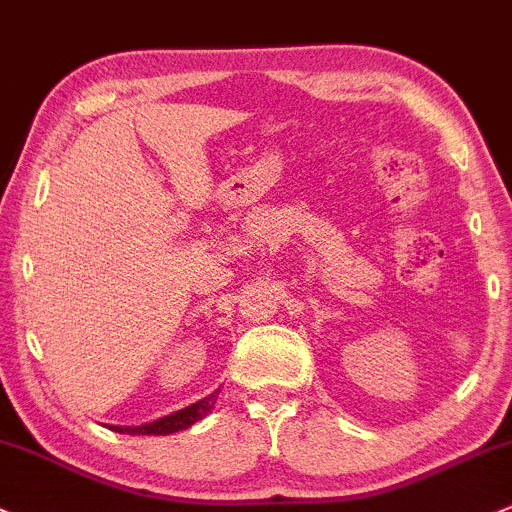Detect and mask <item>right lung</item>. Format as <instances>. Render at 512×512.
<instances>
[{
    "label": "right lung",
    "mask_w": 512,
    "mask_h": 512,
    "mask_svg": "<svg viewBox=\"0 0 512 512\" xmlns=\"http://www.w3.org/2000/svg\"><path fill=\"white\" fill-rule=\"evenodd\" d=\"M221 391H213L211 396L201 398V401L192 403V406L182 408V411L165 415V418L153 420V423L138 425V428H123V425H109L114 432H123V435H172V432L192 428L196 420L206 418L211 413V408L216 406V398Z\"/></svg>",
    "instance_id": "right-lung-1"
}]
</instances>
